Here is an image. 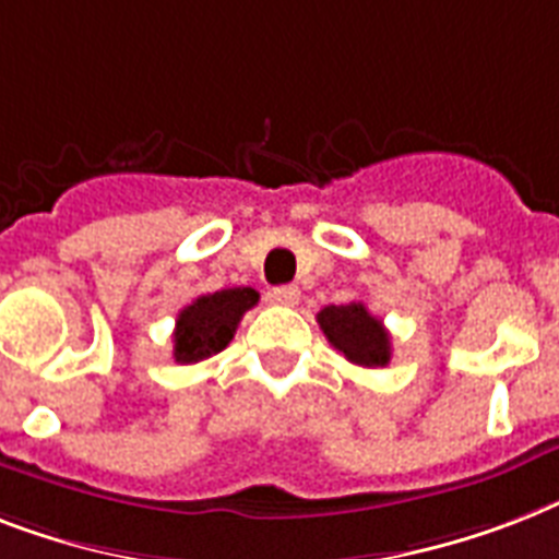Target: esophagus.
Here are the masks:
<instances>
[{
	"instance_id": "esophagus-1",
	"label": "esophagus",
	"mask_w": 559,
	"mask_h": 559,
	"mask_svg": "<svg viewBox=\"0 0 559 559\" xmlns=\"http://www.w3.org/2000/svg\"><path fill=\"white\" fill-rule=\"evenodd\" d=\"M301 298V289L295 284H284V287H272L270 289V301L272 304H284V307H295Z\"/></svg>"
}]
</instances>
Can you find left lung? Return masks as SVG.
Returning a JSON list of instances; mask_svg holds the SVG:
<instances>
[{"label": "left lung", "instance_id": "obj_1", "mask_svg": "<svg viewBox=\"0 0 559 559\" xmlns=\"http://www.w3.org/2000/svg\"><path fill=\"white\" fill-rule=\"evenodd\" d=\"M326 342L358 367H384L390 361V333L361 301L330 304L319 312Z\"/></svg>", "mask_w": 559, "mask_h": 559}]
</instances>
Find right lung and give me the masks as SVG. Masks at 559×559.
I'll return each instance as SVG.
<instances>
[{
    "label": "right lung",
    "mask_w": 559,
    "mask_h": 559,
    "mask_svg": "<svg viewBox=\"0 0 559 559\" xmlns=\"http://www.w3.org/2000/svg\"><path fill=\"white\" fill-rule=\"evenodd\" d=\"M258 304V293L252 287H233L221 293H209L194 298L189 307L180 310L175 321V361L194 365L203 358L215 356L233 342L243 312Z\"/></svg>",
    "instance_id": "obj_1"
}]
</instances>
